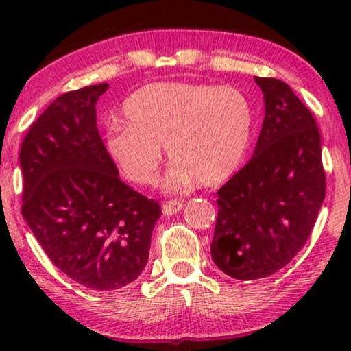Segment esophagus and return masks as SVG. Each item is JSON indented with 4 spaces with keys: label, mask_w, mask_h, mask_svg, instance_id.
Returning a JSON list of instances; mask_svg holds the SVG:
<instances>
[{
    "label": "esophagus",
    "mask_w": 351,
    "mask_h": 351,
    "mask_svg": "<svg viewBox=\"0 0 351 351\" xmlns=\"http://www.w3.org/2000/svg\"><path fill=\"white\" fill-rule=\"evenodd\" d=\"M181 209H183V201L181 199H170V201H167V203H163V206H162L163 215H167V216L176 215V213H180Z\"/></svg>",
    "instance_id": "1"
}]
</instances>
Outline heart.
<instances>
[{
	"label": "heart",
	"instance_id": "heart-1",
	"mask_svg": "<svg viewBox=\"0 0 351 351\" xmlns=\"http://www.w3.org/2000/svg\"><path fill=\"white\" fill-rule=\"evenodd\" d=\"M123 123L107 132L106 147L120 171L136 184L155 183L163 160H173L165 186L198 180L215 186L234 175L252 138V106L231 86L155 82L134 92L122 107Z\"/></svg>",
	"mask_w": 351,
	"mask_h": 351
}]
</instances>
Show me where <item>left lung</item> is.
Segmentation results:
<instances>
[{
  "instance_id": "1",
  "label": "left lung",
  "mask_w": 351,
  "mask_h": 351,
  "mask_svg": "<svg viewBox=\"0 0 351 351\" xmlns=\"http://www.w3.org/2000/svg\"><path fill=\"white\" fill-rule=\"evenodd\" d=\"M265 115L252 158L217 191L211 257L237 280L272 276L307 243L325 198L320 132L279 79L254 77Z\"/></svg>"
}]
</instances>
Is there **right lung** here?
I'll return each mask as SVG.
<instances>
[{"mask_svg":"<svg viewBox=\"0 0 351 351\" xmlns=\"http://www.w3.org/2000/svg\"><path fill=\"white\" fill-rule=\"evenodd\" d=\"M108 84L59 95L21 143L23 217L52 264L94 291L138 279L148 263L158 201L123 183L97 130Z\"/></svg>","mask_w":351,"mask_h":351,"instance_id":"obj_1","label":"right lung"}]
</instances>
